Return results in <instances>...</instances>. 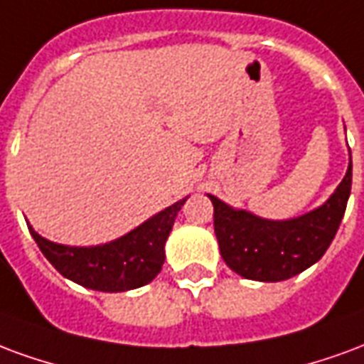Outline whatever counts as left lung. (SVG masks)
I'll return each mask as SVG.
<instances>
[{"instance_id": "8db88e82", "label": "left lung", "mask_w": 364, "mask_h": 364, "mask_svg": "<svg viewBox=\"0 0 364 364\" xmlns=\"http://www.w3.org/2000/svg\"><path fill=\"white\" fill-rule=\"evenodd\" d=\"M349 166L336 192L322 205L293 219L273 221L237 209L208 193L213 203L215 237L225 264L252 281H285L299 275L322 258L346 213L351 193Z\"/></svg>"}]
</instances>
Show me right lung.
<instances>
[{
  "instance_id": "obj_1",
  "label": "right lung",
  "mask_w": 364,
  "mask_h": 364,
  "mask_svg": "<svg viewBox=\"0 0 364 364\" xmlns=\"http://www.w3.org/2000/svg\"><path fill=\"white\" fill-rule=\"evenodd\" d=\"M172 203L124 237L97 246H68L41 237L28 225L41 252L65 279L92 291L124 293L155 279L164 264V244L182 205Z\"/></svg>"
}]
</instances>
